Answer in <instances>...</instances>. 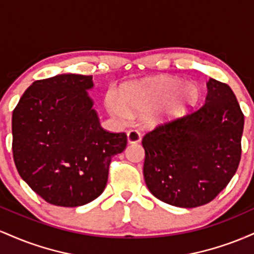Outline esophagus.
Here are the masks:
<instances>
[{"label":"esophagus","instance_id":"esophagus-1","mask_svg":"<svg viewBox=\"0 0 254 254\" xmlns=\"http://www.w3.org/2000/svg\"><path fill=\"white\" fill-rule=\"evenodd\" d=\"M141 141V133L137 130H130L127 132V142L129 143H138Z\"/></svg>","mask_w":254,"mask_h":254}]
</instances>
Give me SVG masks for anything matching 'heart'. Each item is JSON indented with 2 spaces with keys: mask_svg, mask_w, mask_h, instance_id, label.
<instances>
[{
  "mask_svg": "<svg viewBox=\"0 0 254 254\" xmlns=\"http://www.w3.org/2000/svg\"><path fill=\"white\" fill-rule=\"evenodd\" d=\"M176 94L177 97L171 101L168 110V113L172 115H177L186 104L194 103L199 95V89L194 83L184 84L180 78L154 77L127 87L122 95V101L116 98L111 100V110L117 117L127 119L130 116L129 111L139 113L150 112L167 104Z\"/></svg>",
  "mask_w": 254,
  "mask_h": 254,
  "instance_id": "1",
  "label": "heart"
}]
</instances>
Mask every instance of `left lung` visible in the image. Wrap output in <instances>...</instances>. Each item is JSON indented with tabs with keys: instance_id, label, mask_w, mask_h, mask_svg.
I'll use <instances>...</instances> for the list:
<instances>
[{
	"instance_id": "obj_1",
	"label": "left lung",
	"mask_w": 254,
	"mask_h": 254,
	"mask_svg": "<svg viewBox=\"0 0 254 254\" xmlns=\"http://www.w3.org/2000/svg\"><path fill=\"white\" fill-rule=\"evenodd\" d=\"M205 104L157 125L142 138L145 184L157 199L180 208L211 202L241 159L244 113L227 83L210 78Z\"/></svg>"
}]
</instances>
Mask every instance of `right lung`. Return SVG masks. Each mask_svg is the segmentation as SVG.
<instances>
[{"label": "right lung", "instance_id": "add662e5", "mask_svg": "<svg viewBox=\"0 0 254 254\" xmlns=\"http://www.w3.org/2000/svg\"><path fill=\"white\" fill-rule=\"evenodd\" d=\"M93 76L62 74L34 81L11 117L13 159L20 177L45 202L80 206L103 193L125 132L99 123L87 89Z\"/></svg>", "mask_w": 254, "mask_h": 254}]
</instances>
